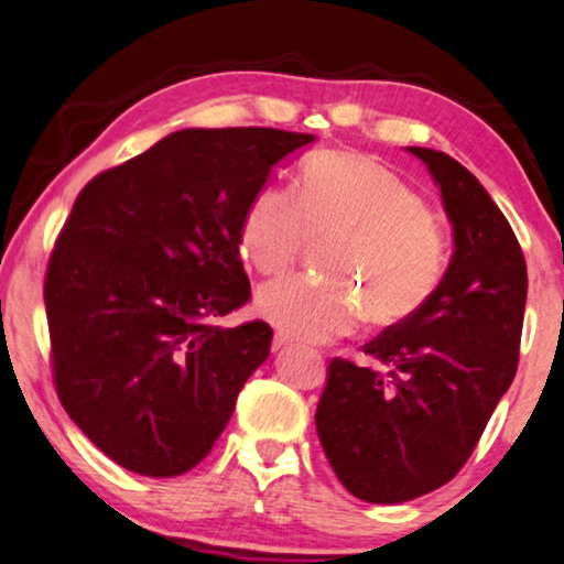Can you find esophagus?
Instances as JSON below:
<instances>
[{
	"label": "esophagus",
	"mask_w": 564,
	"mask_h": 564,
	"mask_svg": "<svg viewBox=\"0 0 564 564\" xmlns=\"http://www.w3.org/2000/svg\"><path fill=\"white\" fill-rule=\"evenodd\" d=\"M290 343H292V338L288 336V333L276 330V333H274V338H272V350H282V348H288Z\"/></svg>",
	"instance_id": "1"
}]
</instances>
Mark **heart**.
Here are the masks:
<instances>
[{"instance_id": "1", "label": "heart", "mask_w": 564, "mask_h": 564, "mask_svg": "<svg viewBox=\"0 0 564 564\" xmlns=\"http://www.w3.org/2000/svg\"><path fill=\"white\" fill-rule=\"evenodd\" d=\"M323 276H284L259 290L267 321L295 338L330 340L358 323L391 328L417 317L447 274V239L414 187L381 162L317 152L300 193L267 183L243 210L239 251L272 276L295 264L307 239Z\"/></svg>"}]
</instances>
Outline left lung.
I'll list each match as a JSON object with an SVG mask.
<instances>
[{
    "instance_id": "8db88e82",
    "label": "left lung",
    "mask_w": 564,
    "mask_h": 564,
    "mask_svg": "<svg viewBox=\"0 0 564 564\" xmlns=\"http://www.w3.org/2000/svg\"><path fill=\"white\" fill-rule=\"evenodd\" d=\"M410 152L443 193L453 262L417 317L364 346L389 371L336 356L315 412L338 480L369 503L412 501L458 476L517 377L524 325L527 262L506 216L451 154Z\"/></svg>"
}]
</instances>
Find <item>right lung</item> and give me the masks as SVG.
Listing matches in <instances>:
<instances>
[{
  "label": "right lung",
  "mask_w": 564,
  "mask_h": 564,
  "mask_svg": "<svg viewBox=\"0 0 564 564\" xmlns=\"http://www.w3.org/2000/svg\"><path fill=\"white\" fill-rule=\"evenodd\" d=\"M310 134L183 129L88 181L45 269L53 383L121 468L170 478L214 447L272 328L214 321L251 300L243 210Z\"/></svg>",
  "instance_id": "add662e5"
}]
</instances>
